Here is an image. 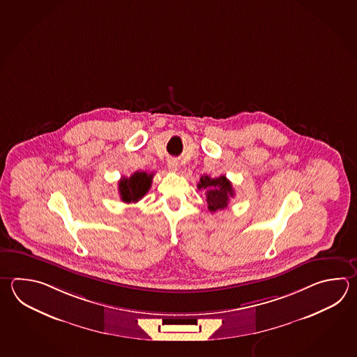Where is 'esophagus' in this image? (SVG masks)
<instances>
[{"label": "esophagus", "mask_w": 357, "mask_h": 357, "mask_svg": "<svg viewBox=\"0 0 357 357\" xmlns=\"http://www.w3.org/2000/svg\"><path fill=\"white\" fill-rule=\"evenodd\" d=\"M178 161L175 160V159H169L167 160V169L170 170V172H176L178 170Z\"/></svg>", "instance_id": "34e87169"}]
</instances>
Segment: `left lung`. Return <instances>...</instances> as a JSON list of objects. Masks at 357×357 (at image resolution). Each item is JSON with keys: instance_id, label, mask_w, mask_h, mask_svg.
I'll return each mask as SVG.
<instances>
[{"instance_id": "8db88e82", "label": "left lung", "mask_w": 357, "mask_h": 357, "mask_svg": "<svg viewBox=\"0 0 357 357\" xmlns=\"http://www.w3.org/2000/svg\"><path fill=\"white\" fill-rule=\"evenodd\" d=\"M197 187L198 190H204L206 201L208 204V210L211 212L226 208L229 204V199L235 195L231 182L226 178L225 175H221L218 178L202 175Z\"/></svg>"}]
</instances>
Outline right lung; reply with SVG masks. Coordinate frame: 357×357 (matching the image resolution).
I'll return each instance as SVG.
<instances>
[{"instance_id":"add662e5","label":"right lung","mask_w":357,"mask_h":357,"mask_svg":"<svg viewBox=\"0 0 357 357\" xmlns=\"http://www.w3.org/2000/svg\"><path fill=\"white\" fill-rule=\"evenodd\" d=\"M153 174H147L146 172H136L130 178H121L118 182L119 196L124 204L139 202L142 197L150 190L153 183Z\"/></svg>"}]
</instances>
